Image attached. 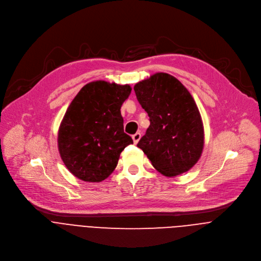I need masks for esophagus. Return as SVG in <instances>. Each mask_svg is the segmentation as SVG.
Returning <instances> with one entry per match:
<instances>
[{
    "instance_id": "esophagus-1",
    "label": "esophagus",
    "mask_w": 261,
    "mask_h": 261,
    "mask_svg": "<svg viewBox=\"0 0 261 261\" xmlns=\"http://www.w3.org/2000/svg\"><path fill=\"white\" fill-rule=\"evenodd\" d=\"M140 137H141V134H140V132H136L135 134H133V135H132V139H133V141H134V143H135V144H136V143L139 141Z\"/></svg>"
}]
</instances>
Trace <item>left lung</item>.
I'll return each instance as SVG.
<instances>
[{
    "instance_id": "left-lung-1",
    "label": "left lung",
    "mask_w": 261,
    "mask_h": 261,
    "mask_svg": "<svg viewBox=\"0 0 261 261\" xmlns=\"http://www.w3.org/2000/svg\"><path fill=\"white\" fill-rule=\"evenodd\" d=\"M136 98L150 118L137 146L165 176H175L199 160L203 125L196 103L179 81L156 73L134 86Z\"/></svg>"
}]
</instances>
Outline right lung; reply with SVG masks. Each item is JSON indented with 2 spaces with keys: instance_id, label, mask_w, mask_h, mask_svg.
I'll list each match as a JSON object with an SVG mask.
<instances>
[{
  "instance_id": "1",
  "label": "right lung",
  "mask_w": 261,
  "mask_h": 261,
  "mask_svg": "<svg viewBox=\"0 0 261 261\" xmlns=\"http://www.w3.org/2000/svg\"><path fill=\"white\" fill-rule=\"evenodd\" d=\"M129 85L97 81L86 85L69 105L58 134L61 158L76 177L101 181L117 167L120 154L133 143L124 132L121 106Z\"/></svg>"
}]
</instances>
